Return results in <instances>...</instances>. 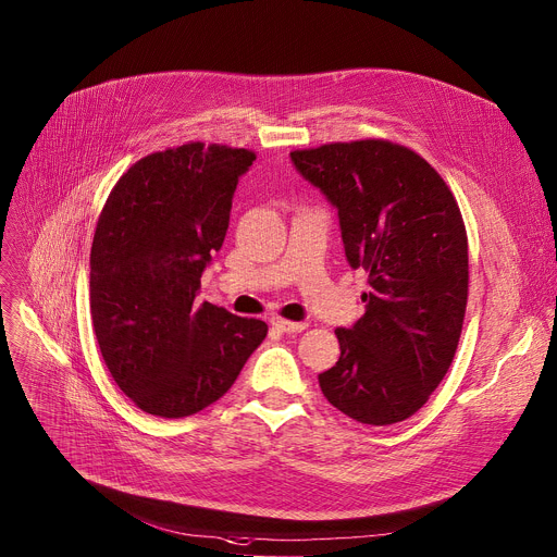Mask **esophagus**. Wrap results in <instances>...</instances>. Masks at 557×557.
<instances>
[{
	"label": "esophagus",
	"mask_w": 557,
	"mask_h": 557,
	"mask_svg": "<svg viewBox=\"0 0 557 557\" xmlns=\"http://www.w3.org/2000/svg\"><path fill=\"white\" fill-rule=\"evenodd\" d=\"M271 322L282 333H300V331H305L309 326L307 322H288V320H282V318H273Z\"/></svg>",
	"instance_id": "34e87169"
}]
</instances>
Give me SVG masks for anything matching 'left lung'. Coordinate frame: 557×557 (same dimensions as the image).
<instances>
[{
  "label": "left lung",
  "mask_w": 557,
  "mask_h": 557,
  "mask_svg": "<svg viewBox=\"0 0 557 557\" xmlns=\"http://www.w3.org/2000/svg\"><path fill=\"white\" fill-rule=\"evenodd\" d=\"M290 161L338 210L351 269L369 273L364 315L336 329L326 400L367 425L410 419L453 364L468 302V237L450 188L403 145L367 138Z\"/></svg>",
  "instance_id": "1"
}]
</instances>
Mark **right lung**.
Listing matches in <instances>:
<instances>
[{
	"label": "right lung",
	"mask_w": 557,
	"mask_h": 557,
	"mask_svg": "<svg viewBox=\"0 0 557 557\" xmlns=\"http://www.w3.org/2000/svg\"><path fill=\"white\" fill-rule=\"evenodd\" d=\"M255 152L188 143L134 163L91 244V324L109 374L143 412L183 419L237 381L267 322L197 305Z\"/></svg>",
	"instance_id": "right-lung-1"
}]
</instances>
